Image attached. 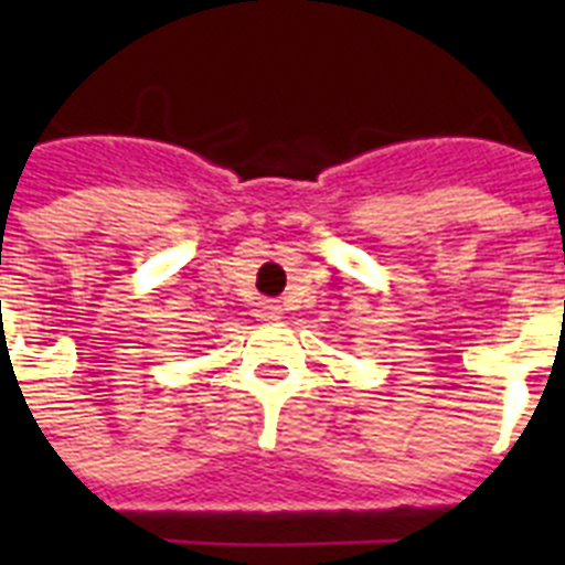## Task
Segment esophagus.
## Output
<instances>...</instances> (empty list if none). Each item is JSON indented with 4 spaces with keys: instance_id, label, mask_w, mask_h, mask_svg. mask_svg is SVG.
Wrapping results in <instances>:
<instances>
[{
    "instance_id": "esophagus-1",
    "label": "esophagus",
    "mask_w": 565,
    "mask_h": 565,
    "mask_svg": "<svg viewBox=\"0 0 565 565\" xmlns=\"http://www.w3.org/2000/svg\"><path fill=\"white\" fill-rule=\"evenodd\" d=\"M279 313H282V308H279L277 299H263L259 302V317L263 319H279Z\"/></svg>"
}]
</instances>
